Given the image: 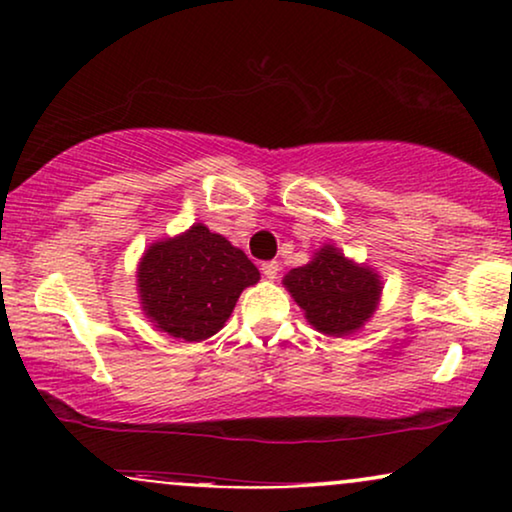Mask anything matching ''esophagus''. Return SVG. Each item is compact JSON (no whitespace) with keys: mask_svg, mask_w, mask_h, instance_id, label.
Masks as SVG:
<instances>
[{"mask_svg":"<svg viewBox=\"0 0 512 512\" xmlns=\"http://www.w3.org/2000/svg\"><path fill=\"white\" fill-rule=\"evenodd\" d=\"M261 270H263V275L268 277V279H275L279 275V263L277 261H265L261 265Z\"/></svg>","mask_w":512,"mask_h":512,"instance_id":"esophagus-1","label":"esophagus"}]
</instances>
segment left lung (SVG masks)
Here are the masks:
<instances>
[{"label":"left lung","mask_w":512,"mask_h":512,"mask_svg":"<svg viewBox=\"0 0 512 512\" xmlns=\"http://www.w3.org/2000/svg\"><path fill=\"white\" fill-rule=\"evenodd\" d=\"M286 291L319 333H356L380 303V275L368 265L349 261L333 244L321 247L310 263L284 277Z\"/></svg>","instance_id":"left-lung-1"}]
</instances>
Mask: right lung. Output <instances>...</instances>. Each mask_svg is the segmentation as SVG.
I'll use <instances>...</instances> for the list:
<instances>
[{
    "mask_svg": "<svg viewBox=\"0 0 512 512\" xmlns=\"http://www.w3.org/2000/svg\"><path fill=\"white\" fill-rule=\"evenodd\" d=\"M258 279L261 272L242 249L195 223L144 251L137 291L153 326L172 338L200 342L226 326L240 293Z\"/></svg>",
    "mask_w": 512,
    "mask_h": 512,
    "instance_id": "right-lung-1",
    "label": "right lung"
}]
</instances>
